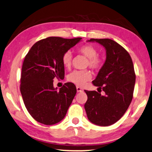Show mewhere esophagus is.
<instances>
[{"instance_id":"esophagus-1","label":"esophagus","mask_w":152,"mask_h":152,"mask_svg":"<svg viewBox=\"0 0 152 152\" xmlns=\"http://www.w3.org/2000/svg\"><path fill=\"white\" fill-rule=\"evenodd\" d=\"M76 90H77V91H78V92H81V91H83V89L82 88H81L80 87L77 86V87H76Z\"/></svg>"}]
</instances>
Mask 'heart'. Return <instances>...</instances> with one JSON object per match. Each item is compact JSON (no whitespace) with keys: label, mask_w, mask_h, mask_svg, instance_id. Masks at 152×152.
<instances>
[{"label":"heart","mask_w":152,"mask_h":152,"mask_svg":"<svg viewBox=\"0 0 152 152\" xmlns=\"http://www.w3.org/2000/svg\"><path fill=\"white\" fill-rule=\"evenodd\" d=\"M78 52L87 57L88 61L87 62V65H89L91 68L94 69L101 67L103 62L101 58L97 55L98 52L94 47L89 44L83 45L78 48ZM72 54L69 51H67L63 54L62 56V63L66 68L70 67L72 63ZM91 78V74L89 70H76L69 74L68 76V80L76 85L81 86Z\"/></svg>","instance_id":"heart-1"}]
</instances>
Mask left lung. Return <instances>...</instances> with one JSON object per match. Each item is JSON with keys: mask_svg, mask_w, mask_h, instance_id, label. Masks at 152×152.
<instances>
[{"mask_svg": "<svg viewBox=\"0 0 152 152\" xmlns=\"http://www.w3.org/2000/svg\"><path fill=\"white\" fill-rule=\"evenodd\" d=\"M106 50V60L93 85L104 91L85 90L87 100L85 104L87 118L99 126H109L123 116L131 103L136 81L133 62L125 48L109 38L94 39Z\"/></svg>", "mask_w": 152, "mask_h": 152, "instance_id": "obj_1", "label": "left lung"}]
</instances>
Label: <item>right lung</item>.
<instances>
[{
	"instance_id": "1",
	"label": "right lung",
	"mask_w": 152,
	"mask_h": 152,
	"mask_svg": "<svg viewBox=\"0 0 152 152\" xmlns=\"http://www.w3.org/2000/svg\"><path fill=\"white\" fill-rule=\"evenodd\" d=\"M81 38L66 39L48 37L36 42L23 61L20 93L27 111L44 125L59 123L64 118L76 94L72 83L54 88V78H64L62 56L80 41Z\"/></svg>"
}]
</instances>
